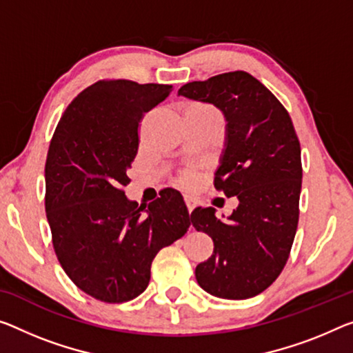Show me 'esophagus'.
<instances>
[{"label":"esophagus","mask_w":353,"mask_h":353,"mask_svg":"<svg viewBox=\"0 0 353 353\" xmlns=\"http://www.w3.org/2000/svg\"><path fill=\"white\" fill-rule=\"evenodd\" d=\"M184 202H186V207H188V211L189 213H192V210L197 207V202H195L194 199H189V197H186L184 199Z\"/></svg>","instance_id":"34e87169"}]
</instances>
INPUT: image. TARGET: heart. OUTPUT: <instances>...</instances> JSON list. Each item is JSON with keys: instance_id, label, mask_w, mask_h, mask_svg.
I'll use <instances>...</instances> for the list:
<instances>
[{"instance_id": "b5f03b06", "label": "heart", "mask_w": 353, "mask_h": 353, "mask_svg": "<svg viewBox=\"0 0 353 353\" xmlns=\"http://www.w3.org/2000/svg\"><path fill=\"white\" fill-rule=\"evenodd\" d=\"M192 107L211 108V107H208V105H203V104H195V105H192ZM194 178H195V173H194L192 170H186V172H183L181 175H180V181H181L183 184H191V183L194 181Z\"/></svg>"}]
</instances>
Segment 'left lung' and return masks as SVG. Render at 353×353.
Returning <instances> with one entry per match:
<instances>
[{"label":"left lung","instance_id":"1","mask_svg":"<svg viewBox=\"0 0 353 353\" xmlns=\"http://www.w3.org/2000/svg\"><path fill=\"white\" fill-rule=\"evenodd\" d=\"M178 94L224 113L225 150L214 188L240 202L224 222L211 207L191 213L189 222L214 243L195 279L225 300L256 296L281 274L296 233L303 169L294 123L278 97L245 70L186 83Z\"/></svg>","mask_w":353,"mask_h":353}]
</instances>
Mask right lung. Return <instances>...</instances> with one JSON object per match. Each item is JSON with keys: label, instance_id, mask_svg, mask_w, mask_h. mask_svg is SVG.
Masks as SVG:
<instances>
[{"label": "right lung", "instance_id": "right-lung-1", "mask_svg": "<svg viewBox=\"0 0 353 353\" xmlns=\"http://www.w3.org/2000/svg\"><path fill=\"white\" fill-rule=\"evenodd\" d=\"M172 85L99 80L68 105L46 161V213L63 270L104 303L134 300L148 287L151 262L188 232L176 191L145 208L124 195L139 150V124Z\"/></svg>", "mask_w": 353, "mask_h": 353}]
</instances>
